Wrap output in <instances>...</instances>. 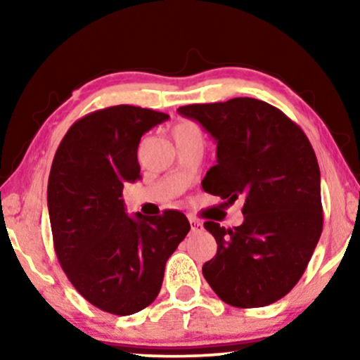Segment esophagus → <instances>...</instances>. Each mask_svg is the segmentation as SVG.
<instances>
[{"mask_svg":"<svg viewBox=\"0 0 360 360\" xmlns=\"http://www.w3.org/2000/svg\"><path fill=\"white\" fill-rule=\"evenodd\" d=\"M190 224H191V231H193V233H200V231H203V224H201L198 219L190 218Z\"/></svg>","mask_w":360,"mask_h":360,"instance_id":"1","label":"esophagus"}]
</instances>
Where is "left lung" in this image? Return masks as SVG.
<instances>
[{
  "label": "left lung",
  "mask_w": 360,
  "mask_h": 360,
  "mask_svg": "<svg viewBox=\"0 0 360 360\" xmlns=\"http://www.w3.org/2000/svg\"><path fill=\"white\" fill-rule=\"evenodd\" d=\"M214 141L218 164L206 172L205 191L244 200V223L221 228L206 221L218 250L203 275L224 303L267 307L304 274L323 231L319 165L308 137L278 108L233 98L179 108Z\"/></svg>",
  "instance_id": "left-lung-1"
}]
</instances>
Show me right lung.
Wrapping results in <instances>:
<instances>
[{
	"mask_svg": "<svg viewBox=\"0 0 360 360\" xmlns=\"http://www.w3.org/2000/svg\"><path fill=\"white\" fill-rule=\"evenodd\" d=\"M169 115L117 105L75 121L58 146L47 185L53 249L88 303L127 316L160 292L165 262L190 231L184 213L126 214L122 188L141 179L142 134Z\"/></svg>",
	"mask_w": 360,
	"mask_h": 360,
	"instance_id": "1",
	"label": "right lung"
}]
</instances>
